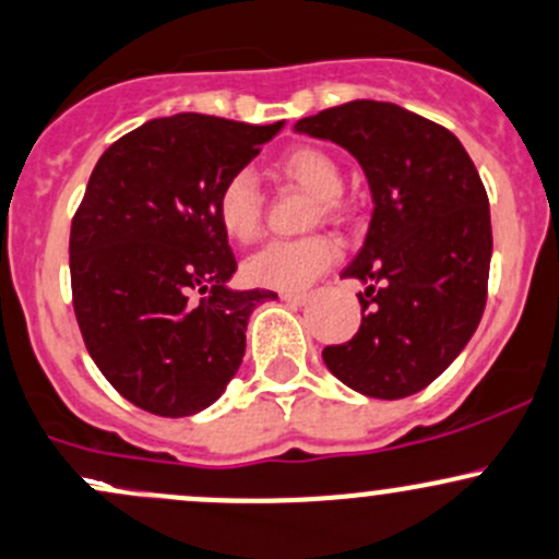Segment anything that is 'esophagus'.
Returning <instances> with one entry per match:
<instances>
[{
    "instance_id": "1",
    "label": "esophagus",
    "mask_w": 559,
    "mask_h": 559,
    "mask_svg": "<svg viewBox=\"0 0 559 559\" xmlns=\"http://www.w3.org/2000/svg\"><path fill=\"white\" fill-rule=\"evenodd\" d=\"M280 298L285 304H290V307H304L309 301L307 293H280Z\"/></svg>"
}]
</instances>
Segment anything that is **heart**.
Returning <instances> with one entry per match:
<instances>
[{
  "label": "heart",
  "mask_w": 559,
  "mask_h": 559,
  "mask_svg": "<svg viewBox=\"0 0 559 559\" xmlns=\"http://www.w3.org/2000/svg\"><path fill=\"white\" fill-rule=\"evenodd\" d=\"M280 174L293 185L312 192L320 212L334 214L340 209L342 168L329 152L318 146H296L280 159ZM214 214L230 241L250 245L263 230V195L250 170H236L219 185L214 198ZM340 258V245L329 236L272 241L255 255L247 258L245 274L252 285L272 287L282 293L307 290L320 274L329 272Z\"/></svg>",
  "instance_id": "obj_1"
}]
</instances>
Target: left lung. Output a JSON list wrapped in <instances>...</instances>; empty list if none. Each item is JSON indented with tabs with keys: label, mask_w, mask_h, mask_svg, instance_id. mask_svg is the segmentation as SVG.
<instances>
[{
	"label": "left lung",
	"mask_w": 559,
	"mask_h": 559,
	"mask_svg": "<svg viewBox=\"0 0 559 559\" xmlns=\"http://www.w3.org/2000/svg\"><path fill=\"white\" fill-rule=\"evenodd\" d=\"M340 143L372 190L367 239L342 277L361 280V325L323 361L353 391L402 400L449 369L478 329L491 261L489 198L460 138L394 103L353 99L298 119Z\"/></svg>",
	"instance_id": "left-lung-1"
}]
</instances>
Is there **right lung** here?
Returning <instances> with one entry per match:
<instances>
[{
  "label": "right lung",
  "instance_id": "1",
  "mask_svg": "<svg viewBox=\"0 0 559 559\" xmlns=\"http://www.w3.org/2000/svg\"><path fill=\"white\" fill-rule=\"evenodd\" d=\"M206 114L152 119L105 148L70 228L73 309L86 350L141 411L192 416L245 356L272 290H230L236 258L214 214L230 174L280 132Z\"/></svg>",
  "mask_w": 559,
  "mask_h": 559
}]
</instances>
